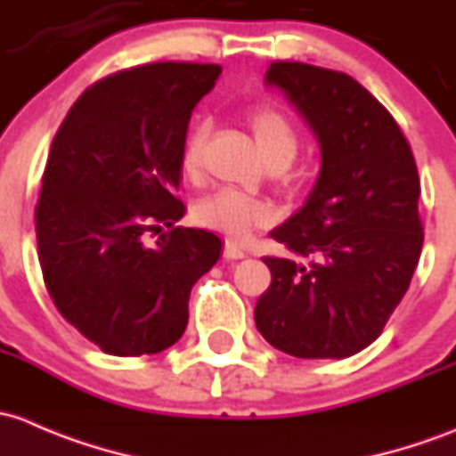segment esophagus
I'll return each mask as SVG.
<instances>
[{
    "mask_svg": "<svg viewBox=\"0 0 456 456\" xmlns=\"http://www.w3.org/2000/svg\"><path fill=\"white\" fill-rule=\"evenodd\" d=\"M224 256H226V259H243V256H246V250H243L239 243L226 241V246H224Z\"/></svg>",
    "mask_w": 456,
    "mask_h": 456,
    "instance_id": "esophagus-1",
    "label": "esophagus"
}]
</instances>
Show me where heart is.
I'll return each instance as SVG.
<instances>
[{
	"label": "heart",
	"instance_id": "obj_1",
	"mask_svg": "<svg viewBox=\"0 0 456 456\" xmlns=\"http://www.w3.org/2000/svg\"><path fill=\"white\" fill-rule=\"evenodd\" d=\"M248 123L255 131L263 158L267 164L288 167L298 153V131L283 111L274 107H255L248 114ZM210 138V120L197 118L191 125L182 147V168L189 175H197L204 162L206 142ZM195 219L206 228L219 230L232 239H246L255 228L267 226L272 222V208L261 200L239 193L232 189H219L201 197L195 204Z\"/></svg>",
	"mask_w": 456,
	"mask_h": 456
}]
</instances>
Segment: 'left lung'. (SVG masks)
I'll return each instance as SVG.
<instances>
[{"label": "left lung", "instance_id": "1", "mask_svg": "<svg viewBox=\"0 0 456 456\" xmlns=\"http://www.w3.org/2000/svg\"><path fill=\"white\" fill-rule=\"evenodd\" d=\"M283 89L322 153L307 201L272 239L309 263L265 256L261 336L294 358L342 360L379 336L411 285L424 226L411 144L387 107L349 74L274 61Z\"/></svg>", "mask_w": 456, "mask_h": 456}]
</instances>
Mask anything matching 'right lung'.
I'll list each match as a JSON object with an SVG mask.
<instances>
[{
  "mask_svg": "<svg viewBox=\"0 0 456 456\" xmlns=\"http://www.w3.org/2000/svg\"><path fill=\"white\" fill-rule=\"evenodd\" d=\"M219 74L173 61L116 72L78 96L53 140L35 210L41 272L61 316L110 355L175 345L191 289L222 256L217 234L175 226L191 114Z\"/></svg>",
  "mask_w": 456,
  "mask_h": 456,
  "instance_id": "1",
  "label": "right lung"
}]
</instances>
